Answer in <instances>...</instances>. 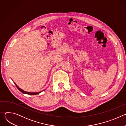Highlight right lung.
I'll use <instances>...</instances> for the list:
<instances>
[{
    "instance_id": "obj_1",
    "label": "right lung",
    "mask_w": 126,
    "mask_h": 126,
    "mask_svg": "<svg viewBox=\"0 0 126 126\" xmlns=\"http://www.w3.org/2000/svg\"><path fill=\"white\" fill-rule=\"evenodd\" d=\"M15 84L16 85V84ZM16 87H17V89H18L20 91H21L22 93H24V94H28V95H37V94H38L39 93H40V92H38V93H30V92H25V91H24L22 90V89H21L20 88H19L16 85Z\"/></svg>"
}]
</instances>
